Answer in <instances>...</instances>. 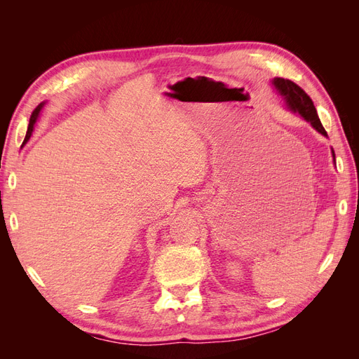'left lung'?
<instances>
[{
	"mask_svg": "<svg viewBox=\"0 0 359 359\" xmlns=\"http://www.w3.org/2000/svg\"><path fill=\"white\" fill-rule=\"evenodd\" d=\"M273 83L278 90V93L285 97L286 104L292 112H298L304 119H306V121H309L314 128H316L320 135L328 136L327 130L323 128L320 119L318 116L316 107H314L311 99L307 95V93L301 88V86L283 78H276ZM332 157L335 158L334 151H332Z\"/></svg>",
	"mask_w": 359,
	"mask_h": 359,
	"instance_id": "obj_1",
	"label": "left lung"
}]
</instances>
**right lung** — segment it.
Listing matches in <instances>:
<instances>
[{
  "mask_svg": "<svg viewBox=\"0 0 359 359\" xmlns=\"http://www.w3.org/2000/svg\"><path fill=\"white\" fill-rule=\"evenodd\" d=\"M43 104L45 103H40L34 111H32V114H31V118H29V124H28V132H27V136H25V142L27 140L31 137V133H32V128H34V124H36V119L39 118V114H40V111H41V107H43Z\"/></svg>",
  "mask_w": 359,
  "mask_h": 359,
  "instance_id": "add662e5",
  "label": "right lung"
}]
</instances>
